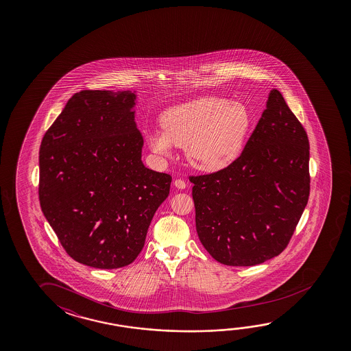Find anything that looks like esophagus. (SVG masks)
<instances>
[{
    "instance_id": "34e87169",
    "label": "esophagus",
    "mask_w": 351,
    "mask_h": 351,
    "mask_svg": "<svg viewBox=\"0 0 351 351\" xmlns=\"http://www.w3.org/2000/svg\"><path fill=\"white\" fill-rule=\"evenodd\" d=\"M173 186H175L176 189H178V190H184V189H186V182H184V180L178 178V180L173 181Z\"/></svg>"
}]
</instances>
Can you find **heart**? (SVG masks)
Returning a JSON list of instances; mask_svg holds the SVG:
<instances>
[{
    "label": "heart",
    "instance_id": "obj_1",
    "mask_svg": "<svg viewBox=\"0 0 351 351\" xmlns=\"http://www.w3.org/2000/svg\"><path fill=\"white\" fill-rule=\"evenodd\" d=\"M252 126L246 105L219 97H202L167 109L162 130L147 134L149 148L161 158L173 156V145L184 147L192 167L207 173L229 167L241 154Z\"/></svg>",
    "mask_w": 351,
    "mask_h": 351
}]
</instances>
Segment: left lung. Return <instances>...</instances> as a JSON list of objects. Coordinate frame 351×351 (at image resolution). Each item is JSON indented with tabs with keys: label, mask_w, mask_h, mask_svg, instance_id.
<instances>
[{
	"label": "left lung",
	"mask_w": 351,
	"mask_h": 351,
	"mask_svg": "<svg viewBox=\"0 0 351 351\" xmlns=\"http://www.w3.org/2000/svg\"><path fill=\"white\" fill-rule=\"evenodd\" d=\"M308 160L304 127L271 89L241 156L220 171L190 178L195 229L213 258L247 267L282 252L308 201Z\"/></svg>",
	"instance_id": "obj_1"
}]
</instances>
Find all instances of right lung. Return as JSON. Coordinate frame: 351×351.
Wrapping results in <instances>:
<instances>
[{"mask_svg":"<svg viewBox=\"0 0 351 351\" xmlns=\"http://www.w3.org/2000/svg\"><path fill=\"white\" fill-rule=\"evenodd\" d=\"M136 104L131 90L75 93L41 142V210L66 252L93 268L132 263L170 191V175L144 167Z\"/></svg>","mask_w":351,"mask_h":351,"instance_id":"add662e5","label":"right lung"}]
</instances>
